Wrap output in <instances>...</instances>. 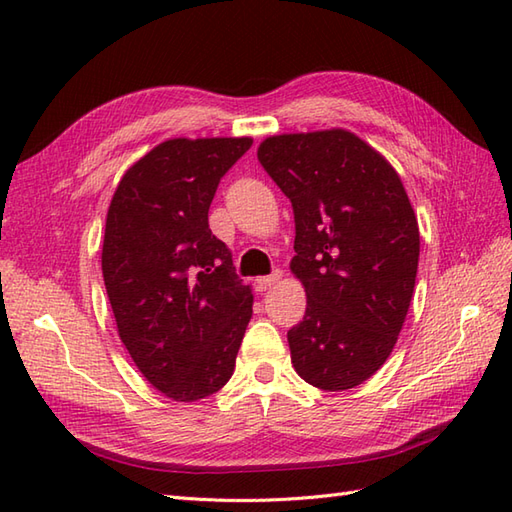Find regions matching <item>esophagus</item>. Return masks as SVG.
<instances>
[{
  "mask_svg": "<svg viewBox=\"0 0 512 512\" xmlns=\"http://www.w3.org/2000/svg\"><path fill=\"white\" fill-rule=\"evenodd\" d=\"M279 279H281V270H273V273L266 275V277H257L255 284L259 286V290H266V288H270V286H275Z\"/></svg>",
  "mask_w": 512,
  "mask_h": 512,
  "instance_id": "esophagus-1",
  "label": "esophagus"
}]
</instances>
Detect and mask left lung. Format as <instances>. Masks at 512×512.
Returning a JSON list of instances; mask_svg holds the SVG:
<instances>
[{"instance_id":"left-lung-1","label":"left lung","mask_w":512,"mask_h":512,"mask_svg":"<svg viewBox=\"0 0 512 512\" xmlns=\"http://www.w3.org/2000/svg\"><path fill=\"white\" fill-rule=\"evenodd\" d=\"M257 158L295 213L306 317L288 330L306 383L343 391L387 361L416 286V213L389 162L345 129L266 138Z\"/></svg>"}]
</instances>
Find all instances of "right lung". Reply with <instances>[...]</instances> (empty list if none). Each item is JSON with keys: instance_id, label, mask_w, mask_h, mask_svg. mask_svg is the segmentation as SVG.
Returning <instances> with one entry per match:
<instances>
[{"instance_id": "add662e5", "label": "right lung", "mask_w": 512, "mask_h": 512, "mask_svg": "<svg viewBox=\"0 0 512 512\" xmlns=\"http://www.w3.org/2000/svg\"><path fill=\"white\" fill-rule=\"evenodd\" d=\"M250 138H173L127 169L103 239V279L129 356L162 394L193 402L233 376L250 286L209 228L224 173Z\"/></svg>"}]
</instances>
